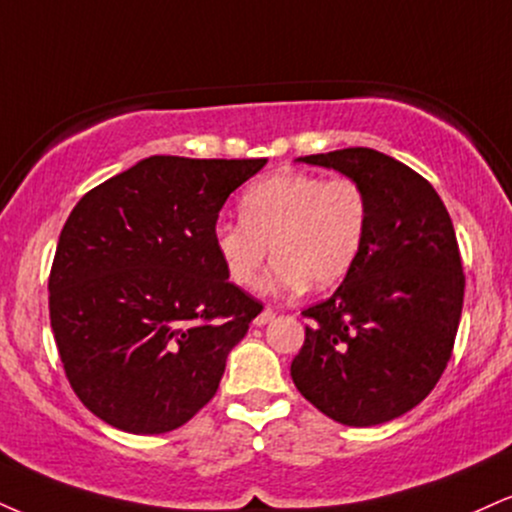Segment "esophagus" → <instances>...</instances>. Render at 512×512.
<instances>
[{"mask_svg": "<svg viewBox=\"0 0 512 512\" xmlns=\"http://www.w3.org/2000/svg\"><path fill=\"white\" fill-rule=\"evenodd\" d=\"M274 317H276V315H274V310H269V307H264V310L260 312V315L255 317V322H252V324H255V326H264V324L272 322Z\"/></svg>", "mask_w": 512, "mask_h": 512, "instance_id": "obj_1", "label": "esophagus"}]
</instances>
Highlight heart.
<instances>
[{"mask_svg":"<svg viewBox=\"0 0 512 512\" xmlns=\"http://www.w3.org/2000/svg\"><path fill=\"white\" fill-rule=\"evenodd\" d=\"M240 221H217L212 243L229 279L243 288L260 281L269 248L276 257L264 291L298 293L329 288L360 257L369 224V200L353 178L274 174L240 195Z\"/></svg>","mask_w":512,"mask_h":512,"instance_id":"heart-1","label":"heart"}]
</instances>
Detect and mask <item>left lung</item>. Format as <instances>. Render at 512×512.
<instances>
[{
	"label": "left lung",
	"mask_w": 512,
	"mask_h": 512,
	"mask_svg": "<svg viewBox=\"0 0 512 512\" xmlns=\"http://www.w3.org/2000/svg\"><path fill=\"white\" fill-rule=\"evenodd\" d=\"M298 162L360 183L369 224L341 286L303 312L293 384L334 422H391L429 396L451 360L465 295L453 221L432 183L384 152L348 147Z\"/></svg>",
	"instance_id": "left-lung-1"
}]
</instances>
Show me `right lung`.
<instances>
[{
	"label": "right lung",
	"instance_id": "add662e5",
	"mask_svg": "<svg viewBox=\"0 0 512 512\" xmlns=\"http://www.w3.org/2000/svg\"><path fill=\"white\" fill-rule=\"evenodd\" d=\"M267 159H140L80 197L49 274V319L71 389L131 434L205 408L262 305L229 281L212 229Z\"/></svg>",
	"mask_w": 512,
	"mask_h": 512
}]
</instances>
